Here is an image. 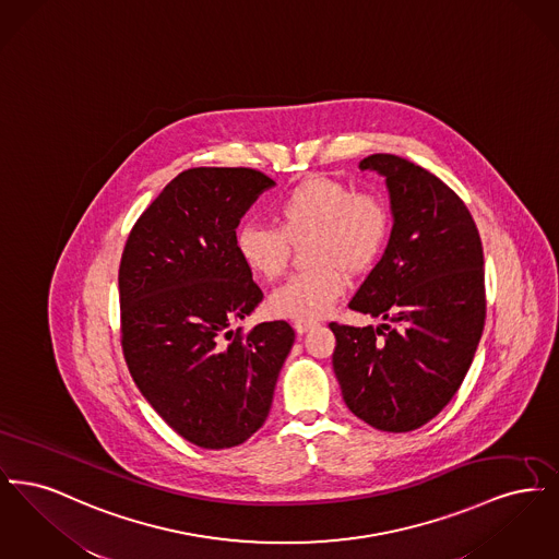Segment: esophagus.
<instances>
[{"label":"esophagus","mask_w":559,"mask_h":559,"mask_svg":"<svg viewBox=\"0 0 559 559\" xmlns=\"http://www.w3.org/2000/svg\"><path fill=\"white\" fill-rule=\"evenodd\" d=\"M314 326H317L314 320H295V322H293V329H295V333H299V335L308 333V331L314 329Z\"/></svg>","instance_id":"obj_1"}]
</instances>
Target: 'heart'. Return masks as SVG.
<instances>
[{"instance_id": "heart-1", "label": "heart", "mask_w": 559, "mask_h": 559, "mask_svg": "<svg viewBox=\"0 0 559 559\" xmlns=\"http://www.w3.org/2000/svg\"><path fill=\"white\" fill-rule=\"evenodd\" d=\"M278 228L242 224L235 249L253 276L272 281L287 267L292 245L310 240L306 260L312 270L292 276L270 295L274 317L319 320L346 293L347 274L377 262L388 233L390 212L374 194H358L331 178H310L292 188L274 207Z\"/></svg>"}]
</instances>
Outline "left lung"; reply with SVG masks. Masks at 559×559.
<instances>
[{
  "mask_svg": "<svg viewBox=\"0 0 559 559\" xmlns=\"http://www.w3.org/2000/svg\"><path fill=\"white\" fill-rule=\"evenodd\" d=\"M358 167L385 178L392 233L349 308L399 329L331 322L333 371L358 419L399 433L433 419L472 367L486 319L484 253L472 213L431 171L388 153Z\"/></svg>",
  "mask_w": 559,
  "mask_h": 559,
  "instance_id": "8db88e82",
  "label": "left lung"
}]
</instances>
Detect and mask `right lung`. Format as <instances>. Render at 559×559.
Instances as JSON below:
<instances>
[{
    "label": "right lung",
    "instance_id": "1",
    "mask_svg": "<svg viewBox=\"0 0 559 559\" xmlns=\"http://www.w3.org/2000/svg\"><path fill=\"white\" fill-rule=\"evenodd\" d=\"M276 185L247 167H192L138 217L119 266L121 346L142 396L201 449L264 426L295 333L233 329L262 301L235 249L240 217Z\"/></svg>",
    "mask_w": 559,
    "mask_h": 559
}]
</instances>
